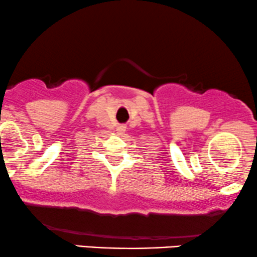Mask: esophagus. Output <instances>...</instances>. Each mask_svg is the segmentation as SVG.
<instances>
[{
	"mask_svg": "<svg viewBox=\"0 0 257 257\" xmlns=\"http://www.w3.org/2000/svg\"><path fill=\"white\" fill-rule=\"evenodd\" d=\"M126 131V126L125 125H120L118 127V132L119 134H123Z\"/></svg>",
	"mask_w": 257,
	"mask_h": 257,
	"instance_id": "34e87169",
	"label": "esophagus"
}]
</instances>
